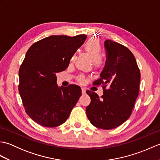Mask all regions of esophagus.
I'll use <instances>...</instances> for the list:
<instances>
[{
  "instance_id": "1",
  "label": "esophagus",
  "mask_w": 160,
  "mask_h": 160,
  "mask_svg": "<svg viewBox=\"0 0 160 160\" xmlns=\"http://www.w3.org/2000/svg\"><path fill=\"white\" fill-rule=\"evenodd\" d=\"M82 93H86V89L85 88H82Z\"/></svg>"
}]
</instances>
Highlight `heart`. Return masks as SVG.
Segmentation results:
<instances>
[{
    "label": "heart",
    "instance_id": "1",
    "mask_svg": "<svg viewBox=\"0 0 160 160\" xmlns=\"http://www.w3.org/2000/svg\"><path fill=\"white\" fill-rule=\"evenodd\" d=\"M84 50L86 53L90 56L93 60V64L95 68H101L103 66V61L100 58L102 49L99 40L96 38H91L84 45ZM75 56L71 57V61H73ZM79 81L82 82L84 81V78L81 76L79 78Z\"/></svg>",
    "mask_w": 160,
    "mask_h": 160
}]
</instances>
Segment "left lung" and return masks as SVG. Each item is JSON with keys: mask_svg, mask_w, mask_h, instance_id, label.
Instances as JSON below:
<instances>
[{"mask_svg": "<svg viewBox=\"0 0 160 160\" xmlns=\"http://www.w3.org/2000/svg\"><path fill=\"white\" fill-rule=\"evenodd\" d=\"M107 60L100 78L93 85L102 86L103 95L89 90L91 103L86 108L87 118L96 127L116 128L130 117L139 94L140 71L133 54L121 44L104 42Z\"/></svg>", "mask_w": 160, "mask_h": 160, "instance_id": "left-lung-1", "label": "left lung"}]
</instances>
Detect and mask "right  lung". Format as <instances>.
Returning <instances> with one entry per match:
<instances>
[{
    "label": "right lung",
    "mask_w": 160,
    "mask_h": 160,
    "mask_svg": "<svg viewBox=\"0 0 160 160\" xmlns=\"http://www.w3.org/2000/svg\"><path fill=\"white\" fill-rule=\"evenodd\" d=\"M86 38L51 36L27 52L19 69L18 90L25 112L37 124L46 127L63 124L81 96L79 86L58 87L56 73L67 69Z\"/></svg>",
    "instance_id": "add662e5"
}]
</instances>
